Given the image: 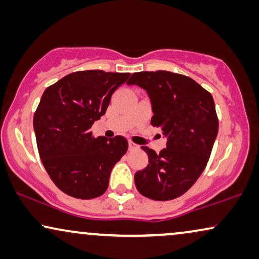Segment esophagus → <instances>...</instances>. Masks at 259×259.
Returning <instances> with one entry per match:
<instances>
[{"mask_svg":"<svg viewBox=\"0 0 259 259\" xmlns=\"http://www.w3.org/2000/svg\"><path fill=\"white\" fill-rule=\"evenodd\" d=\"M128 147H130L131 151H132V150H138V148H139V146H138L137 144L132 143V141H130V143H128Z\"/></svg>","mask_w":259,"mask_h":259,"instance_id":"34e87169","label":"esophagus"}]
</instances>
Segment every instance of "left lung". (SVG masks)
I'll return each instance as SVG.
<instances>
[{
  "label": "left lung",
  "instance_id": "1",
  "mask_svg": "<svg viewBox=\"0 0 259 259\" xmlns=\"http://www.w3.org/2000/svg\"><path fill=\"white\" fill-rule=\"evenodd\" d=\"M127 83L147 92L154 113L151 123L167 137L159 153L141 146L148 165L134 175L137 190L159 201L183 196L206 167L217 137L213 98L191 77L167 70L134 73Z\"/></svg>",
  "mask_w": 259,
  "mask_h": 259
}]
</instances>
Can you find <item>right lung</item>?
Segmentation results:
<instances>
[{"mask_svg":"<svg viewBox=\"0 0 259 259\" xmlns=\"http://www.w3.org/2000/svg\"><path fill=\"white\" fill-rule=\"evenodd\" d=\"M130 73H70L46 88L34 114L38 154L53 183L79 199L100 197L112 168L128 148L126 138H95L91 127Z\"/></svg>","mask_w":259,"mask_h":259,"instance_id":"obj_1","label":"right lung"}]
</instances>
